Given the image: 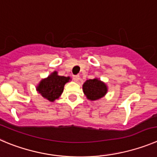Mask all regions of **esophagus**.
<instances>
[{"label": "esophagus", "mask_w": 157, "mask_h": 157, "mask_svg": "<svg viewBox=\"0 0 157 157\" xmlns=\"http://www.w3.org/2000/svg\"><path fill=\"white\" fill-rule=\"evenodd\" d=\"M73 79L74 80V81L77 82L79 80H80V76H79V75H74V77H73Z\"/></svg>", "instance_id": "esophagus-1"}]
</instances>
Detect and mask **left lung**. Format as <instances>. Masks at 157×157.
<instances>
[{
    "label": "left lung",
    "instance_id": "left-lung-1",
    "mask_svg": "<svg viewBox=\"0 0 157 157\" xmlns=\"http://www.w3.org/2000/svg\"><path fill=\"white\" fill-rule=\"evenodd\" d=\"M83 90L87 99L91 101L101 98L107 93V86L97 78L87 80L83 83Z\"/></svg>",
    "mask_w": 157,
    "mask_h": 157
}]
</instances>
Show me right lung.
Segmentation results:
<instances>
[{"label":"right lung","instance_id":"obj_1","mask_svg":"<svg viewBox=\"0 0 157 157\" xmlns=\"http://www.w3.org/2000/svg\"><path fill=\"white\" fill-rule=\"evenodd\" d=\"M70 80L69 77L58 76L57 72H53L47 78L40 82L37 87V90L42 97L50 101H54L60 96L63 91L65 83Z\"/></svg>","mask_w":157,"mask_h":157}]
</instances>
